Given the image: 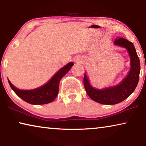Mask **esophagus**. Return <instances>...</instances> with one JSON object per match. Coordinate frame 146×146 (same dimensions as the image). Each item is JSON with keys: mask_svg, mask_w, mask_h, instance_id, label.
I'll use <instances>...</instances> for the list:
<instances>
[{"mask_svg": "<svg viewBox=\"0 0 146 146\" xmlns=\"http://www.w3.org/2000/svg\"><path fill=\"white\" fill-rule=\"evenodd\" d=\"M75 60L76 62H80V60H79V59H76V60Z\"/></svg>", "mask_w": 146, "mask_h": 146, "instance_id": "1", "label": "esophagus"}]
</instances>
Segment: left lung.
Segmentation results:
<instances>
[{
    "instance_id": "1",
    "label": "left lung",
    "mask_w": 146,
    "mask_h": 146,
    "mask_svg": "<svg viewBox=\"0 0 146 146\" xmlns=\"http://www.w3.org/2000/svg\"><path fill=\"white\" fill-rule=\"evenodd\" d=\"M114 44L125 48L130 56L131 68L126 77L117 86L97 90L91 86L86 73L84 76V85L88 96L102 104L113 105L122 102L135 91L139 80L140 64L134 45L131 42L122 37L116 38Z\"/></svg>"
}]
</instances>
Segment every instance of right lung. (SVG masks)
<instances>
[{"label": "right lung", "instance_id": "add662e5", "mask_svg": "<svg viewBox=\"0 0 146 146\" xmlns=\"http://www.w3.org/2000/svg\"><path fill=\"white\" fill-rule=\"evenodd\" d=\"M74 64H66L55 73L50 80L41 87L31 90H21L12 84L8 80L11 88L19 97L25 102L33 105L46 104L55 100L58 93L59 83L61 78L67 73Z\"/></svg>", "mask_w": 146, "mask_h": 146}]
</instances>
